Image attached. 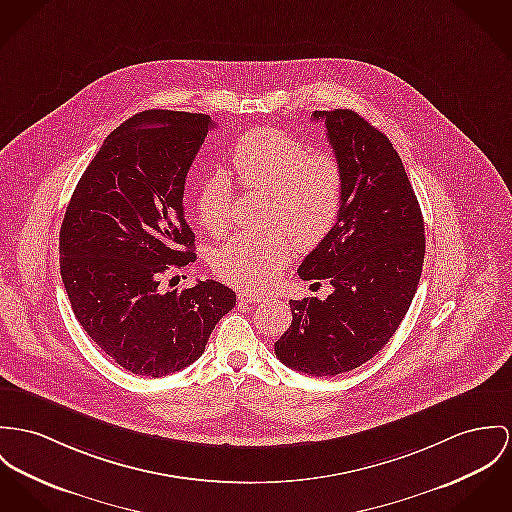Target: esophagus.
<instances>
[{
	"instance_id": "1",
	"label": "esophagus",
	"mask_w": 512,
	"mask_h": 512,
	"mask_svg": "<svg viewBox=\"0 0 512 512\" xmlns=\"http://www.w3.org/2000/svg\"><path fill=\"white\" fill-rule=\"evenodd\" d=\"M237 298L243 300V302H251V304H259V302L265 300L263 294L253 292V290H239V292H237Z\"/></svg>"
}]
</instances>
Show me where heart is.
<instances>
[{
  "label": "heart",
  "mask_w": 512,
  "mask_h": 512,
  "mask_svg": "<svg viewBox=\"0 0 512 512\" xmlns=\"http://www.w3.org/2000/svg\"><path fill=\"white\" fill-rule=\"evenodd\" d=\"M237 181L251 191L271 195L269 220L278 228L265 234H239L224 243L212 261L216 275L245 288H261L300 247H315L335 228L345 193L339 159L275 128L243 134L230 154ZM232 185L214 173L198 187V222L212 236L228 232L232 222Z\"/></svg>",
  "instance_id": "b5f03b06"
}]
</instances>
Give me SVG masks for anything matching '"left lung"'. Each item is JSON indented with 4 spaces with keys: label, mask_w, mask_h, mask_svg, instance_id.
I'll return each instance as SVG.
<instances>
[{
    "label": "left lung",
    "mask_w": 512,
    "mask_h": 512,
    "mask_svg": "<svg viewBox=\"0 0 512 512\" xmlns=\"http://www.w3.org/2000/svg\"><path fill=\"white\" fill-rule=\"evenodd\" d=\"M345 173L335 228L302 261L304 280H329L325 298L290 300L275 343L286 366L337 376L380 353L407 314L425 259V222L401 158L384 132L349 109L315 111Z\"/></svg>",
    "instance_id": "1"
}]
</instances>
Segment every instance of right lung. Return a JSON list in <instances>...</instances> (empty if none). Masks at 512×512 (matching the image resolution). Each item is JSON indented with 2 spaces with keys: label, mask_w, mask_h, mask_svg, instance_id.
<instances>
[{
  "label": "right lung",
  "mask_w": 512,
  "mask_h": 512,
  "mask_svg": "<svg viewBox=\"0 0 512 512\" xmlns=\"http://www.w3.org/2000/svg\"><path fill=\"white\" fill-rule=\"evenodd\" d=\"M197 113L144 111L87 165L60 228V273L91 341L132 374L161 378L195 362L236 292L216 280L161 290L193 263L185 179L212 128Z\"/></svg>",
  "instance_id": "1"
}]
</instances>
